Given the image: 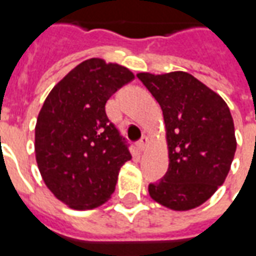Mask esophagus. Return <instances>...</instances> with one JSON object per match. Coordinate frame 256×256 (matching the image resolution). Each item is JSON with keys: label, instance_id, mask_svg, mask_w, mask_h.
Masks as SVG:
<instances>
[{"label": "esophagus", "instance_id": "obj_1", "mask_svg": "<svg viewBox=\"0 0 256 256\" xmlns=\"http://www.w3.org/2000/svg\"><path fill=\"white\" fill-rule=\"evenodd\" d=\"M146 145H148V137L142 136V137H141V140H140L138 142H137V150L142 152V150L146 148Z\"/></svg>", "mask_w": 256, "mask_h": 256}]
</instances>
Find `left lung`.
Listing matches in <instances>:
<instances>
[{"instance_id": "left-lung-1", "label": "left lung", "mask_w": 256, "mask_h": 256, "mask_svg": "<svg viewBox=\"0 0 256 256\" xmlns=\"http://www.w3.org/2000/svg\"><path fill=\"white\" fill-rule=\"evenodd\" d=\"M137 78L160 106L168 145V170L150 184V196L176 211L198 207L225 182L234 158L229 106L188 72H140Z\"/></svg>"}]
</instances>
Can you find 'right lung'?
Returning <instances> with one entry per match:
<instances>
[{
	"label": "right lung",
	"mask_w": 256,
	"mask_h": 256,
	"mask_svg": "<svg viewBox=\"0 0 256 256\" xmlns=\"http://www.w3.org/2000/svg\"><path fill=\"white\" fill-rule=\"evenodd\" d=\"M134 79L133 72L101 58L84 60L58 82L36 126V158L42 180L74 210L104 204L120 167L132 159L128 144L106 114V102Z\"/></svg>",
	"instance_id": "obj_1"
}]
</instances>
